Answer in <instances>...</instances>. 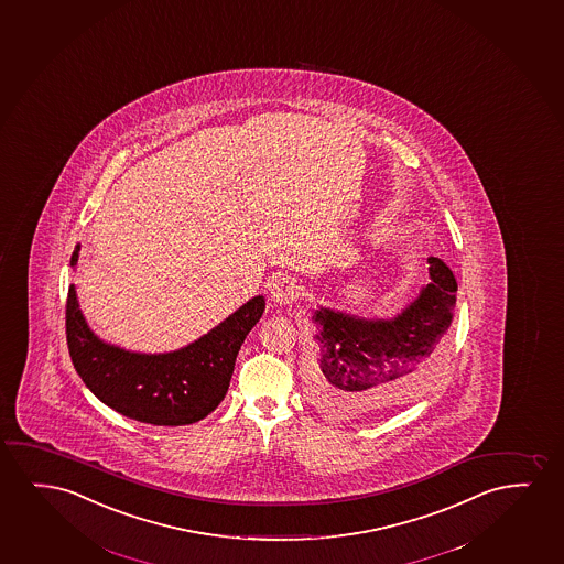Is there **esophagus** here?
<instances>
[{
	"mask_svg": "<svg viewBox=\"0 0 564 564\" xmlns=\"http://www.w3.org/2000/svg\"><path fill=\"white\" fill-rule=\"evenodd\" d=\"M271 301L279 304V306H286V304H293L299 299V286L296 281L289 275H279V278L271 281L270 286Z\"/></svg>",
	"mask_w": 564,
	"mask_h": 564,
	"instance_id": "1",
	"label": "esophagus"
}]
</instances>
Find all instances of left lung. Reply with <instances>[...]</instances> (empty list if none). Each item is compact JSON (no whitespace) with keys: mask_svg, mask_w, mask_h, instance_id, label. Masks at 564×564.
I'll list each match as a JSON object with an SVG mask.
<instances>
[{"mask_svg":"<svg viewBox=\"0 0 564 564\" xmlns=\"http://www.w3.org/2000/svg\"><path fill=\"white\" fill-rule=\"evenodd\" d=\"M432 283L393 319H364L335 310L314 312L316 355L308 397L322 414L350 420L414 401L440 368L456 304L447 263L427 258Z\"/></svg>","mask_w":564,"mask_h":564,"instance_id":"left-lung-1","label":"left lung"}]
</instances>
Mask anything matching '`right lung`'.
<instances>
[{
    "mask_svg": "<svg viewBox=\"0 0 564 564\" xmlns=\"http://www.w3.org/2000/svg\"><path fill=\"white\" fill-rule=\"evenodd\" d=\"M78 250L77 245L70 265L77 263ZM263 308V296H254L188 347L140 355L98 339L86 325L70 285L65 310L67 347L85 386L109 409L144 424L188 425L224 401L240 345Z\"/></svg>",
    "mask_w": 564,
    "mask_h": 564,
    "instance_id": "add662e5",
    "label": "right lung"
}]
</instances>
